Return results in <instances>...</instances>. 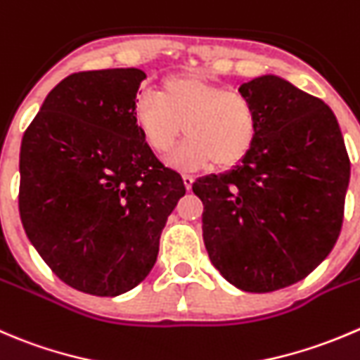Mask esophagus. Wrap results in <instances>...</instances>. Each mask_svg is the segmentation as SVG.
Returning a JSON list of instances; mask_svg holds the SVG:
<instances>
[{
  "mask_svg": "<svg viewBox=\"0 0 360 360\" xmlns=\"http://www.w3.org/2000/svg\"><path fill=\"white\" fill-rule=\"evenodd\" d=\"M183 181H184V186H186V190H191V184H193V176H190V174H183Z\"/></svg>",
  "mask_w": 360,
  "mask_h": 360,
  "instance_id": "34e87169",
  "label": "esophagus"
}]
</instances>
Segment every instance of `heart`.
<instances>
[{"label": "heart", "instance_id": "1", "mask_svg": "<svg viewBox=\"0 0 360 360\" xmlns=\"http://www.w3.org/2000/svg\"><path fill=\"white\" fill-rule=\"evenodd\" d=\"M134 117L146 144L160 155L174 148L181 131L188 135L170 156L179 169H198L211 160L218 167L233 165L250 151L258 130L248 96L198 73L170 77L160 93H139Z\"/></svg>", "mask_w": 360, "mask_h": 360}]
</instances>
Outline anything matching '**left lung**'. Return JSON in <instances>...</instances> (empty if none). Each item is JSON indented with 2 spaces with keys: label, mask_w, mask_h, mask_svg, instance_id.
Listing matches in <instances>:
<instances>
[{
  "label": "left lung",
  "mask_w": 360,
  "mask_h": 360,
  "mask_svg": "<svg viewBox=\"0 0 360 360\" xmlns=\"http://www.w3.org/2000/svg\"><path fill=\"white\" fill-rule=\"evenodd\" d=\"M258 130L225 174L198 177L202 236L212 265L239 290L304 280L341 232L350 160L333 110L278 75L244 82Z\"/></svg>",
  "instance_id": "8db88e82"
}]
</instances>
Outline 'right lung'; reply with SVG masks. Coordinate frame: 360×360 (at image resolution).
Masks as SVG:
<instances>
[{"mask_svg": "<svg viewBox=\"0 0 360 360\" xmlns=\"http://www.w3.org/2000/svg\"><path fill=\"white\" fill-rule=\"evenodd\" d=\"M144 79L139 68L72 73L24 131L20 221L52 273L84 294L116 297L146 280L186 193L135 123Z\"/></svg>", "mask_w": 360, "mask_h": 360, "instance_id": "add662e5", "label": "right lung"}]
</instances>
